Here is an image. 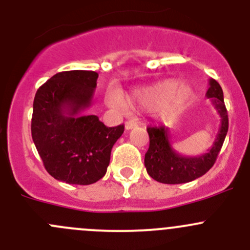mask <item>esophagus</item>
<instances>
[{"instance_id": "obj_1", "label": "esophagus", "mask_w": 250, "mask_h": 250, "mask_svg": "<svg viewBox=\"0 0 250 250\" xmlns=\"http://www.w3.org/2000/svg\"><path fill=\"white\" fill-rule=\"evenodd\" d=\"M134 127H137V123L133 122V121H127V122L125 123V128L127 130L132 129V128H134Z\"/></svg>"}]
</instances>
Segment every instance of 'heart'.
Instances as JSON below:
<instances>
[{
	"label": "heart",
	"instance_id": "heart-1",
	"mask_svg": "<svg viewBox=\"0 0 250 250\" xmlns=\"http://www.w3.org/2000/svg\"><path fill=\"white\" fill-rule=\"evenodd\" d=\"M191 94L192 92L188 85L178 84L174 80H163L135 90L128 98V103L145 109L157 107V111L162 116H173L188 105ZM107 102L118 109L125 107V102L117 93H110Z\"/></svg>",
	"mask_w": 250,
	"mask_h": 250
}]
</instances>
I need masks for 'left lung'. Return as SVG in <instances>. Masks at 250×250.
Segmentation results:
<instances>
[{"label": "left lung", "instance_id": "obj_1", "mask_svg": "<svg viewBox=\"0 0 250 250\" xmlns=\"http://www.w3.org/2000/svg\"><path fill=\"white\" fill-rule=\"evenodd\" d=\"M207 97L211 100L215 110L220 115V128L208 152L200 156H183L173 148L169 140V132L165 125L148 127L150 146L145 153V167L148 175L158 183L184 184L200 178L208 172L215 163L223 147L229 130L228 110L224 103V93L215 80H209Z\"/></svg>", "mask_w": 250, "mask_h": 250}]
</instances>
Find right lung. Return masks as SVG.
Returning <instances> with one entry per match:
<instances>
[{"label": "right lung", "instance_id": "1", "mask_svg": "<svg viewBox=\"0 0 250 250\" xmlns=\"http://www.w3.org/2000/svg\"><path fill=\"white\" fill-rule=\"evenodd\" d=\"M95 71L72 70L50 77L34 99L31 135L44 168L59 181L97 183L106 173L112 146L125 125L106 127L95 115H83L97 88Z\"/></svg>", "mask_w": 250, "mask_h": 250}]
</instances>
